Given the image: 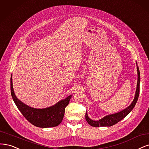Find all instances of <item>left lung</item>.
<instances>
[{
  "mask_svg": "<svg viewBox=\"0 0 149 149\" xmlns=\"http://www.w3.org/2000/svg\"><path fill=\"white\" fill-rule=\"evenodd\" d=\"M137 74H138V80H137L136 92L135 95V97H134L133 102L130 106L128 107L125 109L123 110V111H121V112H119L118 113L111 114V115H108V116H107L104 117L103 118L100 119L99 121H93L92 119H90L88 116L87 112H86L85 119L90 126H92L93 127L113 126L115 124L118 123L123 118H125L127 115L132 111V109L134 108V107H135V105L137 103V101L138 100L139 95V92H140V72H139L138 67H137Z\"/></svg>",
  "mask_w": 149,
  "mask_h": 149,
  "instance_id": "8db88e82",
  "label": "left lung"
}]
</instances>
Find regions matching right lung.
I'll list each match as a JSON object with an SVG mask.
<instances>
[{"label":"right lung","mask_w":149,"mask_h":149,"mask_svg":"<svg viewBox=\"0 0 149 149\" xmlns=\"http://www.w3.org/2000/svg\"><path fill=\"white\" fill-rule=\"evenodd\" d=\"M10 90L12 98L20 111L33 125L39 127H51L58 126L64 118L65 108L69 103L72 95L60 101L54 106L42 108H33L24 104L18 98L13 92L12 79H10Z\"/></svg>","instance_id":"add662e5"}]
</instances>
